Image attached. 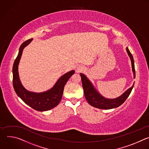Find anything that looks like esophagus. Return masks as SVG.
<instances>
[{
    "mask_svg": "<svg viewBox=\"0 0 149 149\" xmlns=\"http://www.w3.org/2000/svg\"><path fill=\"white\" fill-rule=\"evenodd\" d=\"M79 70H80V69H79Z\"/></svg>",
    "mask_w": 149,
    "mask_h": 149,
    "instance_id": "1",
    "label": "esophagus"
}]
</instances>
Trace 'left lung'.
<instances>
[{
	"mask_svg": "<svg viewBox=\"0 0 149 149\" xmlns=\"http://www.w3.org/2000/svg\"><path fill=\"white\" fill-rule=\"evenodd\" d=\"M126 49L130 58L133 77L135 78L136 73L134 59L132 53L128 49V47H126ZM80 75L81 76L84 96L87 102L91 106L100 109H111L122 105L130 95L134 84V83L131 87L128 88L126 92H125L121 96H118V97L115 99H107L103 96L96 90V88L95 87L92 83L86 77V75L83 73H80Z\"/></svg>",
	"mask_w": 149,
	"mask_h": 149,
	"instance_id": "1",
	"label": "left lung"
}]
</instances>
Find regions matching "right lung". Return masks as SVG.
Returning a JSON list of instances; mask_svg holds the SVG:
<instances>
[{"instance_id": "1", "label": "right lung", "mask_w": 149, "mask_h": 149, "mask_svg": "<svg viewBox=\"0 0 149 149\" xmlns=\"http://www.w3.org/2000/svg\"><path fill=\"white\" fill-rule=\"evenodd\" d=\"M33 39H31L25 41L19 48V53L14 62L12 69L13 85L17 95L26 104L37 111H44L55 107L60 103L63 96L65 86L75 72L72 70L62 75L57 80L54 85L47 91L36 93L26 90L20 81L18 66L24 48Z\"/></svg>"}]
</instances>
